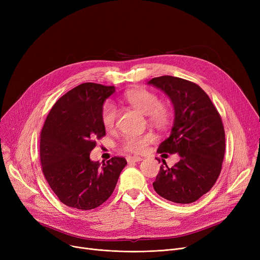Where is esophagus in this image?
Returning <instances> with one entry per match:
<instances>
[{
  "instance_id": "obj_1",
  "label": "esophagus",
  "mask_w": 260,
  "mask_h": 260,
  "mask_svg": "<svg viewBox=\"0 0 260 260\" xmlns=\"http://www.w3.org/2000/svg\"><path fill=\"white\" fill-rule=\"evenodd\" d=\"M126 160L128 163H133V162H139L142 160L141 157H137V156H127Z\"/></svg>"
}]
</instances>
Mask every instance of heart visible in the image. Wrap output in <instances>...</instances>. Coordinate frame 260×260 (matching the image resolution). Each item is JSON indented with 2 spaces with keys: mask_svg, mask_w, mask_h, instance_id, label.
I'll return each instance as SVG.
<instances>
[{
  "mask_svg": "<svg viewBox=\"0 0 260 260\" xmlns=\"http://www.w3.org/2000/svg\"><path fill=\"white\" fill-rule=\"evenodd\" d=\"M123 100L140 113L147 115L149 121L153 124L163 127L169 123L171 117L170 108L167 105L160 103L156 93L145 88H134L124 93ZM117 117L118 111L116 106L111 102L105 103L102 107L101 120L107 131H111L115 127ZM155 139V135L152 133H146L143 135H126L121 141V148L127 153L141 154L145 151L147 145L154 142Z\"/></svg>",
  "mask_w": 260,
  "mask_h": 260,
  "instance_id": "b5f03b06",
  "label": "heart"
}]
</instances>
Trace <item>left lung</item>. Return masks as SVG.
<instances>
[{
  "mask_svg": "<svg viewBox=\"0 0 260 260\" xmlns=\"http://www.w3.org/2000/svg\"><path fill=\"white\" fill-rule=\"evenodd\" d=\"M148 84L165 91L175 109L170 137L157 152L180 156L172 168L162 160L165 166L160 167L154 189L175 203H192L209 192L221 172L225 152L221 117L206 91L193 82L162 76Z\"/></svg>",
  "mask_w": 260,
  "mask_h": 260,
  "instance_id": "1",
  "label": "left lung"
}]
</instances>
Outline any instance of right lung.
I'll use <instances>...</instances> for the list:
<instances>
[{"label":"right lung","instance_id":"1","mask_svg":"<svg viewBox=\"0 0 260 260\" xmlns=\"http://www.w3.org/2000/svg\"><path fill=\"white\" fill-rule=\"evenodd\" d=\"M115 86L83 83L54 103L40 140V160L46 181L61 202L78 210L98 208L113 194L123 157L91 161L95 140L105 136L101 120L104 101Z\"/></svg>","mask_w":260,"mask_h":260}]
</instances>
